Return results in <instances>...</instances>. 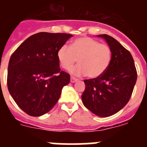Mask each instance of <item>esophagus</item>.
I'll return each mask as SVG.
<instances>
[{
    "label": "esophagus",
    "mask_w": 147,
    "mask_h": 147,
    "mask_svg": "<svg viewBox=\"0 0 147 147\" xmlns=\"http://www.w3.org/2000/svg\"><path fill=\"white\" fill-rule=\"evenodd\" d=\"M78 80L77 79H76V78L74 77H71V83H74L76 82H77Z\"/></svg>",
    "instance_id": "34e87169"
}]
</instances>
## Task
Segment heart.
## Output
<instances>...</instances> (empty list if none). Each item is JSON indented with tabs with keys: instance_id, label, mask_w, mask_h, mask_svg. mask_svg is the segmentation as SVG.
<instances>
[{
	"instance_id": "1",
	"label": "heart",
	"mask_w": 147,
	"mask_h": 147,
	"mask_svg": "<svg viewBox=\"0 0 147 147\" xmlns=\"http://www.w3.org/2000/svg\"><path fill=\"white\" fill-rule=\"evenodd\" d=\"M57 59L62 68L70 69L78 59L79 65L70 71L74 76L88 74L91 79L102 76L109 67L112 59V51L106 44L88 37L74 40L71 47L62 45L57 51Z\"/></svg>"
}]
</instances>
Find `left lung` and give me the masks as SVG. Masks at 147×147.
Listing matches in <instances>:
<instances>
[{"instance_id": "8db88e82", "label": "left lung", "mask_w": 147, "mask_h": 147, "mask_svg": "<svg viewBox=\"0 0 147 147\" xmlns=\"http://www.w3.org/2000/svg\"><path fill=\"white\" fill-rule=\"evenodd\" d=\"M112 51L111 62L102 76L85 80L82 100L90 111L100 117L118 113L129 102L137 80L135 62L129 51L107 34H99Z\"/></svg>"}]
</instances>
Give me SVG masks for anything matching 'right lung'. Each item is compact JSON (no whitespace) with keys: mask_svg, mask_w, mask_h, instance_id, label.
Listing matches in <instances>:
<instances>
[{"mask_svg":"<svg viewBox=\"0 0 147 147\" xmlns=\"http://www.w3.org/2000/svg\"><path fill=\"white\" fill-rule=\"evenodd\" d=\"M72 34L40 32L27 38L11 56L7 87L22 110L32 116L47 113L59 100L70 75L60 71L57 51Z\"/></svg>","mask_w":147,"mask_h":147,"instance_id":"right-lung-1","label":"right lung"}]
</instances>
